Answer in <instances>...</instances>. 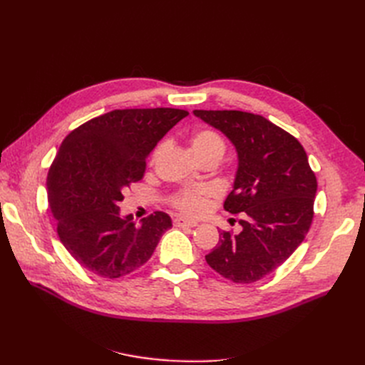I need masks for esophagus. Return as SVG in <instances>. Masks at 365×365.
Instances as JSON below:
<instances>
[{
    "mask_svg": "<svg viewBox=\"0 0 365 365\" xmlns=\"http://www.w3.org/2000/svg\"><path fill=\"white\" fill-rule=\"evenodd\" d=\"M173 225H175V227H178V228H184V227H190V228H193V227H196V225H197V222H195V220H190V219H185V217L178 216V217H175V219H173Z\"/></svg>",
    "mask_w": 365,
    "mask_h": 365,
    "instance_id": "esophagus-1",
    "label": "esophagus"
}]
</instances>
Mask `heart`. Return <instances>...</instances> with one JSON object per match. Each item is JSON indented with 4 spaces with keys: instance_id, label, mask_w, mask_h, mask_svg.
<instances>
[{
    "instance_id": "heart-1",
    "label": "heart",
    "mask_w": 365,
    "mask_h": 365,
    "mask_svg": "<svg viewBox=\"0 0 365 365\" xmlns=\"http://www.w3.org/2000/svg\"><path fill=\"white\" fill-rule=\"evenodd\" d=\"M190 149L193 155L197 160H204L207 157H222L225 152L224 140L220 138L219 134H216L212 129H197L195 130L190 137ZM163 150V146H158L152 153V163L155 161ZM213 196L212 187H197L193 190H184L173 197V205L180 210V212L196 216L201 215L204 210L208 207L210 197Z\"/></svg>"
}]
</instances>
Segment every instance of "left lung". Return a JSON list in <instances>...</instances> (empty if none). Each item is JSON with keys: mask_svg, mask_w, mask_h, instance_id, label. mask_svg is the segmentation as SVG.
Instances as JSON below:
<instances>
[{"mask_svg": "<svg viewBox=\"0 0 365 365\" xmlns=\"http://www.w3.org/2000/svg\"><path fill=\"white\" fill-rule=\"evenodd\" d=\"M193 114L220 130L237 153L233 190L224 202L242 231H222L207 263L235 283L277 269L304 240L314 217L317 178L303 146L262 115L242 111Z\"/></svg>", "mask_w": 365, "mask_h": 365, "instance_id": "obj_1", "label": "left lung"}]
</instances>
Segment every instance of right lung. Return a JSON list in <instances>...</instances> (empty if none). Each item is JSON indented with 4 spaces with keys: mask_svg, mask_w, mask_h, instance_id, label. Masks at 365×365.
Here are the masks:
<instances>
[{
    "mask_svg": "<svg viewBox=\"0 0 365 365\" xmlns=\"http://www.w3.org/2000/svg\"><path fill=\"white\" fill-rule=\"evenodd\" d=\"M189 115L182 109H115L65 137L47 176L48 204L62 245L77 263L105 279L138 269L172 227L155 212L135 225L118 204L146 170V158Z\"/></svg>",
    "mask_w": 365,
    "mask_h": 365,
    "instance_id": "right-lung-1",
    "label": "right lung"
}]
</instances>
